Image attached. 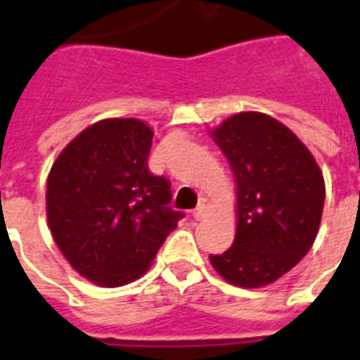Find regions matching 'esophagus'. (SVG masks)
I'll list each match as a JSON object with an SVG mask.
<instances>
[{
  "instance_id": "34e87169",
  "label": "esophagus",
  "mask_w": 360,
  "mask_h": 360,
  "mask_svg": "<svg viewBox=\"0 0 360 360\" xmlns=\"http://www.w3.org/2000/svg\"><path fill=\"white\" fill-rule=\"evenodd\" d=\"M207 212H209V201L201 200L200 205L192 210V218H194V220H203L207 216Z\"/></svg>"
}]
</instances>
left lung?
<instances>
[{"instance_id":"1","label":"left lung","mask_w":360,"mask_h":360,"mask_svg":"<svg viewBox=\"0 0 360 360\" xmlns=\"http://www.w3.org/2000/svg\"><path fill=\"white\" fill-rule=\"evenodd\" d=\"M236 179V235L210 264L231 285L259 288L292 270L311 250L326 185L316 160L288 127L240 112L212 131Z\"/></svg>"}]
</instances>
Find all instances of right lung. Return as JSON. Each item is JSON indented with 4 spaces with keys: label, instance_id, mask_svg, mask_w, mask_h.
<instances>
[{
    "label": "right lung",
    "instance_id": "add662e5",
    "mask_svg": "<svg viewBox=\"0 0 360 360\" xmlns=\"http://www.w3.org/2000/svg\"><path fill=\"white\" fill-rule=\"evenodd\" d=\"M151 140L140 120H101L77 134L49 172L55 244L99 286L139 279L185 216L170 207V181L148 168Z\"/></svg>",
    "mask_w": 360,
    "mask_h": 360
}]
</instances>
